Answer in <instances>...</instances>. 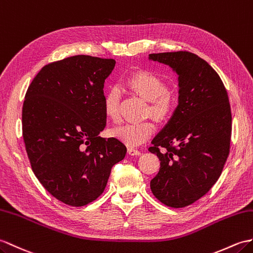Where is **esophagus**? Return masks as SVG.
Here are the masks:
<instances>
[{
    "label": "esophagus",
    "instance_id": "1",
    "mask_svg": "<svg viewBox=\"0 0 253 253\" xmlns=\"http://www.w3.org/2000/svg\"><path fill=\"white\" fill-rule=\"evenodd\" d=\"M127 152H128L129 155H132V156H134V155H140V154H141V152H140L139 150L133 149V148H128V149H127Z\"/></svg>",
    "mask_w": 253,
    "mask_h": 253
}]
</instances>
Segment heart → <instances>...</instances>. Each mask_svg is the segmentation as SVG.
Instances as JSON below:
<instances>
[{
	"label": "heart",
	"instance_id": "b5f03b06",
	"mask_svg": "<svg viewBox=\"0 0 253 253\" xmlns=\"http://www.w3.org/2000/svg\"><path fill=\"white\" fill-rule=\"evenodd\" d=\"M127 85L145 100L150 101V112L158 120H165L173 112L175 100L167 90L166 82L151 71H138L127 78ZM121 91L116 86L110 87L103 99L104 113L113 122L120 121ZM155 131L150 121L127 123L112 130V136L129 146H138L149 140Z\"/></svg>",
	"mask_w": 253,
	"mask_h": 253
}]
</instances>
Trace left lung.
I'll list each match as a JSON object with an SVG mask.
<instances>
[{
  "mask_svg": "<svg viewBox=\"0 0 253 253\" xmlns=\"http://www.w3.org/2000/svg\"><path fill=\"white\" fill-rule=\"evenodd\" d=\"M149 57L179 75L178 107L149 148L161 161L151 191L168 207H186L209 192L224 168L232 136L231 105L219 74L201 57L182 50Z\"/></svg>",
  "mask_w": 253,
  "mask_h": 253,
  "instance_id": "1",
  "label": "left lung"
}]
</instances>
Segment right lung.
Segmentation results:
<instances>
[{"label": "right lung", "instance_id": "obj_1", "mask_svg": "<svg viewBox=\"0 0 253 253\" xmlns=\"http://www.w3.org/2000/svg\"><path fill=\"white\" fill-rule=\"evenodd\" d=\"M114 59L78 55L50 62L31 82L22 105V137L35 177L69 206L97 199L127 149L101 138L104 80Z\"/></svg>", "mask_w": 253, "mask_h": 253}]
</instances>
